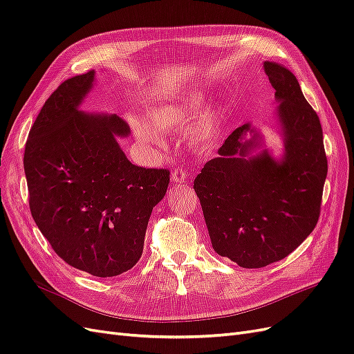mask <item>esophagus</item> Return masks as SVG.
Listing matches in <instances>:
<instances>
[{"instance_id":"esophagus-1","label":"esophagus","mask_w":354,"mask_h":354,"mask_svg":"<svg viewBox=\"0 0 354 354\" xmlns=\"http://www.w3.org/2000/svg\"><path fill=\"white\" fill-rule=\"evenodd\" d=\"M186 177H187V173H186V171H185L183 168H177V169L173 171V174H171V180H173L176 185L185 183Z\"/></svg>"}]
</instances>
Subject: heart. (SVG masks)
Wrapping results in <instances>:
<instances>
[{"label": "heart", "mask_w": 354, "mask_h": 354, "mask_svg": "<svg viewBox=\"0 0 354 354\" xmlns=\"http://www.w3.org/2000/svg\"><path fill=\"white\" fill-rule=\"evenodd\" d=\"M209 95L203 90H190L177 97L159 103L147 111L149 122L133 120L131 125L138 140L149 146H162L164 138L160 131H176L187 127L201 116L190 131V145L195 149L205 151L216 140L220 128V113L207 111Z\"/></svg>", "instance_id": "obj_1"}]
</instances>
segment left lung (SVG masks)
I'll return each instance as SVG.
<instances>
[{
	"instance_id": "1",
	"label": "left lung",
	"mask_w": 354,
	"mask_h": 354,
	"mask_svg": "<svg viewBox=\"0 0 354 354\" xmlns=\"http://www.w3.org/2000/svg\"><path fill=\"white\" fill-rule=\"evenodd\" d=\"M264 71L274 88L281 155L260 128L243 124L194 181L214 251L243 269L285 259L313 232L328 173L322 127L295 75L276 62Z\"/></svg>"
}]
</instances>
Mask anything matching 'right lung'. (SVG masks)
<instances>
[{
    "label": "right lung",
    "instance_id": "1",
    "mask_svg": "<svg viewBox=\"0 0 354 354\" xmlns=\"http://www.w3.org/2000/svg\"><path fill=\"white\" fill-rule=\"evenodd\" d=\"M94 84L90 71L50 95L29 131L24 167L32 217L51 248L75 269L112 277L142 257L169 171L128 160L118 140L131 131L120 116L81 111Z\"/></svg>",
    "mask_w": 354,
    "mask_h": 354
}]
</instances>
